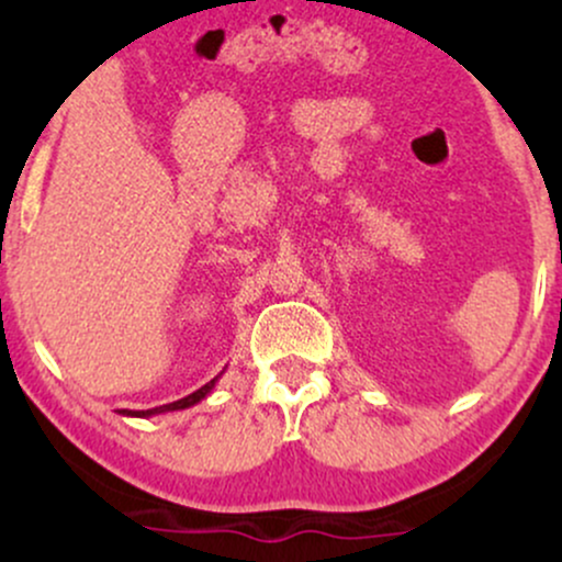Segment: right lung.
Returning a JSON list of instances; mask_svg holds the SVG:
<instances>
[{
	"instance_id": "right-lung-1",
	"label": "right lung",
	"mask_w": 562,
	"mask_h": 562,
	"mask_svg": "<svg viewBox=\"0 0 562 562\" xmlns=\"http://www.w3.org/2000/svg\"><path fill=\"white\" fill-rule=\"evenodd\" d=\"M218 378H222V375H216L214 380H211V383H205L203 389L190 393V396L179 398V402H171V404H164V406H153V409H121V415H126V417H153V415H164V412H179V409H187V406H195L198 402H203V398L209 396L211 391H214Z\"/></svg>"
}]
</instances>
